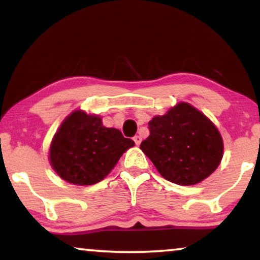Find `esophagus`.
I'll return each instance as SVG.
<instances>
[{"label": "esophagus", "instance_id": "obj_1", "mask_svg": "<svg viewBox=\"0 0 260 260\" xmlns=\"http://www.w3.org/2000/svg\"><path fill=\"white\" fill-rule=\"evenodd\" d=\"M133 140H134V142H135V144H136V146H140L141 141H142V139H141L139 135H135V136H134V138H133Z\"/></svg>", "mask_w": 260, "mask_h": 260}]
</instances>
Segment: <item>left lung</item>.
Returning <instances> with one entry per match:
<instances>
[{"label":"left lung","mask_w":260,"mask_h":260,"mask_svg":"<svg viewBox=\"0 0 260 260\" xmlns=\"http://www.w3.org/2000/svg\"><path fill=\"white\" fill-rule=\"evenodd\" d=\"M150 135L141 150L162 178L180 186L200 183L212 174L223 155V142L205 114L181 102L149 121Z\"/></svg>","instance_id":"left-lung-1"}]
</instances>
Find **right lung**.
I'll return each mask as SVG.
<instances>
[{
	"instance_id": "obj_1",
	"label": "right lung",
	"mask_w": 260,
	"mask_h": 260,
	"mask_svg": "<svg viewBox=\"0 0 260 260\" xmlns=\"http://www.w3.org/2000/svg\"><path fill=\"white\" fill-rule=\"evenodd\" d=\"M134 141L117 128L103 126L101 117L76 110L67 117L51 141L50 164L59 177L73 184L89 186L111 172Z\"/></svg>"
}]
</instances>
